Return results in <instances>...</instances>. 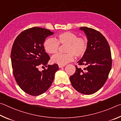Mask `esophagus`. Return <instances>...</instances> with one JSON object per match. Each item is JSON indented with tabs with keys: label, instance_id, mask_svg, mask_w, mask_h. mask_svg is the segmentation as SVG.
<instances>
[{
	"label": "esophagus",
	"instance_id": "obj_1",
	"mask_svg": "<svg viewBox=\"0 0 121 121\" xmlns=\"http://www.w3.org/2000/svg\"><path fill=\"white\" fill-rule=\"evenodd\" d=\"M65 67V65H59V67L60 68H62V67Z\"/></svg>",
	"mask_w": 121,
	"mask_h": 121
}]
</instances>
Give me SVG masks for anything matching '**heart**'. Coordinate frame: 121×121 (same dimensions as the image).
<instances>
[{"instance_id": "1", "label": "heart", "mask_w": 121, "mask_h": 121, "mask_svg": "<svg viewBox=\"0 0 121 121\" xmlns=\"http://www.w3.org/2000/svg\"><path fill=\"white\" fill-rule=\"evenodd\" d=\"M59 44L67 45L65 52L57 53L52 57V61L59 65H65L73 60L76 57H81L85 54L87 49V41L84 37H78L77 34L71 32H64L60 34L58 38H49L44 42V48L46 52L54 54L58 50Z\"/></svg>"}]
</instances>
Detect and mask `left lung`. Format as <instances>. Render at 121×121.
Returning <instances> with one entry per match:
<instances>
[{"label":"left lung","instance_id":"obj_1","mask_svg":"<svg viewBox=\"0 0 121 121\" xmlns=\"http://www.w3.org/2000/svg\"><path fill=\"white\" fill-rule=\"evenodd\" d=\"M87 39V49L77 63L84 65L85 71L76 65V71L70 77L71 85L79 93L92 95L103 86L112 68L111 51L105 37L93 29L79 28Z\"/></svg>","mask_w":121,"mask_h":121}]
</instances>
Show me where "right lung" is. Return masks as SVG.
I'll use <instances>...</instances> for the list:
<instances>
[{
    "instance_id": "1",
    "label": "right lung",
    "mask_w": 121,
    "mask_h": 121,
    "mask_svg": "<svg viewBox=\"0 0 121 121\" xmlns=\"http://www.w3.org/2000/svg\"><path fill=\"white\" fill-rule=\"evenodd\" d=\"M54 32L45 28L33 27L22 31L14 41L11 51L14 76L20 87L29 95L37 96L48 90L59 69L57 64L47 65L50 56L45 52L44 42ZM48 68L42 72L39 65Z\"/></svg>"
}]
</instances>
